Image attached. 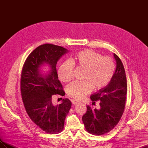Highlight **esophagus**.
I'll use <instances>...</instances> for the list:
<instances>
[{
  "label": "esophagus",
  "instance_id": "1",
  "mask_svg": "<svg viewBox=\"0 0 148 148\" xmlns=\"http://www.w3.org/2000/svg\"><path fill=\"white\" fill-rule=\"evenodd\" d=\"M71 102H72V104H73L75 105H77V104H79V103L81 102L80 101H77V100H72V101H71Z\"/></svg>",
  "mask_w": 148,
  "mask_h": 148
}]
</instances>
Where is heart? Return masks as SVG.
Here are the masks:
<instances>
[{
  "label": "heart",
  "instance_id": "b5f03b06",
  "mask_svg": "<svg viewBox=\"0 0 148 148\" xmlns=\"http://www.w3.org/2000/svg\"><path fill=\"white\" fill-rule=\"evenodd\" d=\"M74 67L84 70L82 82H74L66 87V93L75 99H82L93 88L99 90L105 88L112 78L115 64L112 58L102 56L91 49L79 52L70 61L61 64L57 74L60 81L70 82L73 78Z\"/></svg>",
  "mask_w": 148,
  "mask_h": 148
}]
</instances>
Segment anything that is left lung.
Segmentation results:
<instances>
[{
  "label": "left lung",
  "instance_id": "8db88e82",
  "mask_svg": "<svg viewBox=\"0 0 148 148\" xmlns=\"http://www.w3.org/2000/svg\"><path fill=\"white\" fill-rule=\"evenodd\" d=\"M114 56L117 68L111 81L90 97L93 105L99 101L100 109L87 105V111L82 117L86 130L94 135H103L113 130L125 110L127 93L126 74L119 56L115 53Z\"/></svg>",
  "mask_w": 148,
  "mask_h": 148
}]
</instances>
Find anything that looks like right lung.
Instances as JSON below:
<instances>
[{"instance_id": "add662e5", "label": "right lung", "mask_w": 148, "mask_h": 148, "mask_svg": "<svg viewBox=\"0 0 148 148\" xmlns=\"http://www.w3.org/2000/svg\"><path fill=\"white\" fill-rule=\"evenodd\" d=\"M67 52L66 49L52 44L38 46L26 58L21 70L20 90L24 107L30 119L42 131L57 134L64 129V122L71 107L69 99L53 106V95L65 96L58 78L56 64ZM47 63L51 70L47 75L40 71L39 67Z\"/></svg>"}]
</instances>
